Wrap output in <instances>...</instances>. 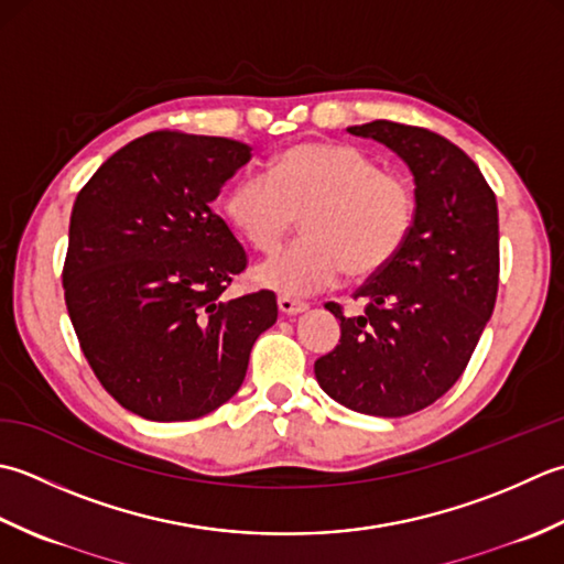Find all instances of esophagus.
<instances>
[{
    "label": "esophagus",
    "mask_w": 564,
    "mask_h": 564,
    "mask_svg": "<svg viewBox=\"0 0 564 564\" xmlns=\"http://www.w3.org/2000/svg\"><path fill=\"white\" fill-rule=\"evenodd\" d=\"M278 306H280V312L282 314H286V316H294V314H302V312H306L308 308V304L306 302H299V299H292V296H278Z\"/></svg>",
    "instance_id": "1"
}]
</instances>
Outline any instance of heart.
Here are the masks:
<instances>
[{
  "label": "heart",
  "mask_w": 564,
  "mask_h": 564,
  "mask_svg": "<svg viewBox=\"0 0 564 564\" xmlns=\"http://www.w3.org/2000/svg\"><path fill=\"white\" fill-rule=\"evenodd\" d=\"M228 221L252 248L274 250L302 216L304 238L256 268V282L284 296L336 284L348 270H384L411 236L416 194L399 172L346 143L306 141L274 155L270 175L243 172L226 194Z\"/></svg>",
  "instance_id": "b5f03b06"
}]
</instances>
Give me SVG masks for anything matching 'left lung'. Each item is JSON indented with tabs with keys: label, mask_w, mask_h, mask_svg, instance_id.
<instances>
[{
	"label": "left lung",
	"mask_w": 564,
	"mask_h": 564,
	"mask_svg": "<svg viewBox=\"0 0 564 564\" xmlns=\"http://www.w3.org/2000/svg\"><path fill=\"white\" fill-rule=\"evenodd\" d=\"M348 133L375 138L416 182V218L399 256L355 299L365 314L340 321V343L314 362L338 404L370 416H409L451 389L473 358L499 290L497 197L475 160L421 126L372 121Z\"/></svg>",
	"instance_id": "left-lung-1"
}]
</instances>
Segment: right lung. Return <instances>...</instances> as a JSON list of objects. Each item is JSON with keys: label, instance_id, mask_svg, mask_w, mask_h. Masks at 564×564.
I'll return each instance as SVG.
<instances>
[{"label": "right lung", "instance_id": "right-lung-1", "mask_svg": "<svg viewBox=\"0 0 564 564\" xmlns=\"http://www.w3.org/2000/svg\"><path fill=\"white\" fill-rule=\"evenodd\" d=\"M250 160L221 135L153 131L79 189L63 290L101 387L148 421H192L231 399L252 343L278 321L270 290L224 299L248 265L212 209Z\"/></svg>", "mask_w": 564, "mask_h": 564}]
</instances>
